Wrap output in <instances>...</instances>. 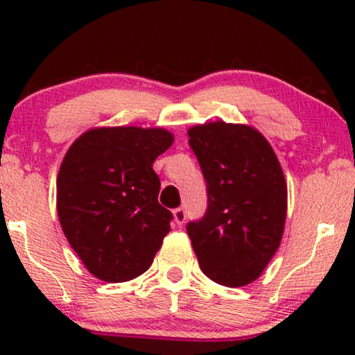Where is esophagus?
Here are the masks:
<instances>
[{"label":"esophagus","instance_id":"obj_1","mask_svg":"<svg viewBox=\"0 0 355 355\" xmlns=\"http://www.w3.org/2000/svg\"><path fill=\"white\" fill-rule=\"evenodd\" d=\"M173 218H175V222H177V225H183V222H185V218H187L185 210L175 209L173 210Z\"/></svg>","mask_w":355,"mask_h":355}]
</instances>
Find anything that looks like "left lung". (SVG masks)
Here are the masks:
<instances>
[{"label":"left lung","instance_id":"1","mask_svg":"<svg viewBox=\"0 0 355 355\" xmlns=\"http://www.w3.org/2000/svg\"><path fill=\"white\" fill-rule=\"evenodd\" d=\"M189 144L207 182L205 215L187 223L209 279L227 287L254 282L280 245L287 183L277 155L248 125L191 126Z\"/></svg>","mask_w":355,"mask_h":355}]
</instances>
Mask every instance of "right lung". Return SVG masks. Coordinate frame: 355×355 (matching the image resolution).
I'll use <instances>...</instances> for the list:
<instances>
[{"mask_svg": "<svg viewBox=\"0 0 355 355\" xmlns=\"http://www.w3.org/2000/svg\"><path fill=\"white\" fill-rule=\"evenodd\" d=\"M173 135L164 128L112 126L85 132L56 178V210L89 274L126 282L152 266L173 215L158 203L153 162Z\"/></svg>", "mask_w": 355, "mask_h": 355, "instance_id": "right-lung-1", "label": "right lung"}]
</instances>
